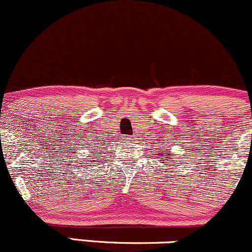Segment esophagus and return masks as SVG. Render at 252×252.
Returning a JSON list of instances; mask_svg holds the SVG:
<instances>
[{"instance_id":"obj_1","label":"esophagus","mask_w":252,"mask_h":252,"mask_svg":"<svg viewBox=\"0 0 252 252\" xmlns=\"http://www.w3.org/2000/svg\"><path fill=\"white\" fill-rule=\"evenodd\" d=\"M128 138H129V137H128Z\"/></svg>"}]
</instances>
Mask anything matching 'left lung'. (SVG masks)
Listing matches in <instances>:
<instances>
[{"label":"left lung","instance_id":"8db88e82","mask_svg":"<svg viewBox=\"0 0 252 252\" xmlns=\"http://www.w3.org/2000/svg\"><path fill=\"white\" fill-rule=\"evenodd\" d=\"M174 166H176V164H174Z\"/></svg>","mask_w":252,"mask_h":252}]
</instances>
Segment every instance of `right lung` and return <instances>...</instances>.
Wrapping results in <instances>:
<instances>
[{"label": "right lung", "instance_id": "1", "mask_svg": "<svg viewBox=\"0 0 252 252\" xmlns=\"http://www.w3.org/2000/svg\"><path fill=\"white\" fill-rule=\"evenodd\" d=\"M91 156H94V155H91ZM94 156H96V158H97V155H94Z\"/></svg>", "mask_w": 252, "mask_h": 252}]
</instances>
